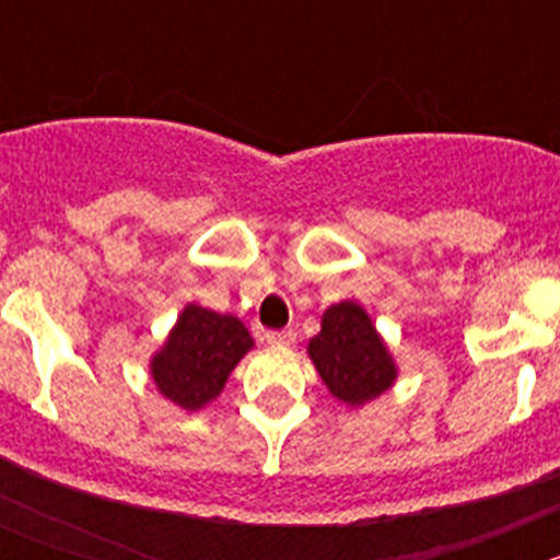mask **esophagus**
<instances>
[{
	"label": "esophagus",
	"instance_id": "esophagus-1",
	"mask_svg": "<svg viewBox=\"0 0 560 560\" xmlns=\"http://www.w3.org/2000/svg\"><path fill=\"white\" fill-rule=\"evenodd\" d=\"M265 338H268V343H276V347H292V343L298 341V332L295 330H270Z\"/></svg>",
	"mask_w": 560,
	"mask_h": 560
}]
</instances>
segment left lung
I'll return each mask as SVG.
<instances>
[{
  "instance_id": "8db88e82",
  "label": "left lung",
  "mask_w": 560,
  "mask_h": 560,
  "mask_svg": "<svg viewBox=\"0 0 560 560\" xmlns=\"http://www.w3.org/2000/svg\"><path fill=\"white\" fill-rule=\"evenodd\" d=\"M308 358L332 398L354 409L380 398L398 380L385 338L354 301L332 303L322 314V330L308 341Z\"/></svg>"
}]
</instances>
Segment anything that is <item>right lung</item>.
Returning <instances> with one entry per match:
<instances>
[{
  "mask_svg": "<svg viewBox=\"0 0 560 560\" xmlns=\"http://www.w3.org/2000/svg\"><path fill=\"white\" fill-rule=\"evenodd\" d=\"M254 347L246 325L197 303L184 306L149 369L156 389L186 411L219 398L241 358Z\"/></svg>",
  "mask_w": 560,
  "mask_h": 560,
  "instance_id": "right-lung-1",
  "label": "right lung"
}]
</instances>
